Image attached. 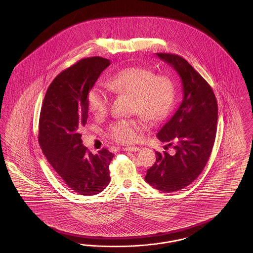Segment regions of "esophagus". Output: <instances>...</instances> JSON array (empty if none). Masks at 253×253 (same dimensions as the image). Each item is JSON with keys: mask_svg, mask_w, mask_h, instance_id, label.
<instances>
[{"mask_svg": "<svg viewBox=\"0 0 253 253\" xmlns=\"http://www.w3.org/2000/svg\"><path fill=\"white\" fill-rule=\"evenodd\" d=\"M123 150L126 152H138L140 150V148L136 147V146H127V147H124Z\"/></svg>", "mask_w": 253, "mask_h": 253, "instance_id": "1", "label": "esophagus"}]
</instances>
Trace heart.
<instances>
[{
  "instance_id": "obj_1",
  "label": "heart",
  "mask_w": 253,
  "mask_h": 253,
  "mask_svg": "<svg viewBox=\"0 0 253 253\" xmlns=\"http://www.w3.org/2000/svg\"><path fill=\"white\" fill-rule=\"evenodd\" d=\"M109 91L133 97L132 112L148 121L157 122L167 117L174 99V85L166 75H156L144 66L123 68L109 78L106 86L94 85L87 95V107L96 117L104 116L110 105ZM142 120L116 121L108 128L109 136L117 142L131 144L140 138Z\"/></svg>"
}]
</instances>
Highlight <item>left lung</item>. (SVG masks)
<instances>
[{
	"instance_id": "1",
	"label": "left lung",
	"mask_w": 253,
	"mask_h": 253,
	"mask_svg": "<svg viewBox=\"0 0 253 253\" xmlns=\"http://www.w3.org/2000/svg\"><path fill=\"white\" fill-rule=\"evenodd\" d=\"M169 64L182 83L179 107L157 132V138L172 147V154L156 152L157 160L145 180L165 193L177 192L195 180L211 154L217 130L216 97L210 84L180 56L157 53Z\"/></svg>"
}]
</instances>
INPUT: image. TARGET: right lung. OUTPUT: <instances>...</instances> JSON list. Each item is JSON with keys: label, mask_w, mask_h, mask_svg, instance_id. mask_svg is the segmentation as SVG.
I'll return each mask as SVG.
<instances>
[{"label": "right lung", "mask_w": 253, "mask_h": 253, "mask_svg": "<svg viewBox=\"0 0 253 253\" xmlns=\"http://www.w3.org/2000/svg\"><path fill=\"white\" fill-rule=\"evenodd\" d=\"M110 60L91 57L59 74L44 96L39 123V143L51 166L74 192L95 195L111 180L114 157L107 149L93 155L83 145L81 128L88 119L87 95Z\"/></svg>", "instance_id": "1"}]
</instances>
